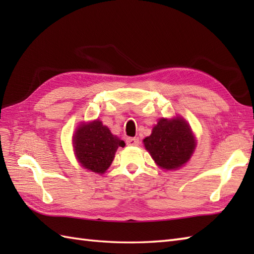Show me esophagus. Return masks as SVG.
Masks as SVG:
<instances>
[{
    "instance_id": "1",
    "label": "esophagus",
    "mask_w": 254,
    "mask_h": 254,
    "mask_svg": "<svg viewBox=\"0 0 254 254\" xmlns=\"http://www.w3.org/2000/svg\"><path fill=\"white\" fill-rule=\"evenodd\" d=\"M127 144L128 145V146H137V145L139 144V141L136 137H127Z\"/></svg>"
}]
</instances>
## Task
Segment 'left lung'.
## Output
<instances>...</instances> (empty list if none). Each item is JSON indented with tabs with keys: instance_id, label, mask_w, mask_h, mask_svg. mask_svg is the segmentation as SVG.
Instances as JSON below:
<instances>
[{
	"instance_id": "left-lung-1",
	"label": "left lung",
	"mask_w": 254,
	"mask_h": 254,
	"mask_svg": "<svg viewBox=\"0 0 254 254\" xmlns=\"http://www.w3.org/2000/svg\"><path fill=\"white\" fill-rule=\"evenodd\" d=\"M144 145L155 163L167 170L177 169L190 159L195 139L190 127L181 118L160 119Z\"/></svg>"
}]
</instances>
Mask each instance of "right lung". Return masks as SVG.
<instances>
[{"instance_id": "right-lung-1", "label": "right lung", "mask_w": 254, "mask_h": 254, "mask_svg": "<svg viewBox=\"0 0 254 254\" xmlns=\"http://www.w3.org/2000/svg\"><path fill=\"white\" fill-rule=\"evenodd\" d=\"M73 144L79 163L97 174H104L115 158L118 147L126 145L120 138L112 135L109 128L99 120L79 126L73 137Z\"/></svg>"}]
</instances>
